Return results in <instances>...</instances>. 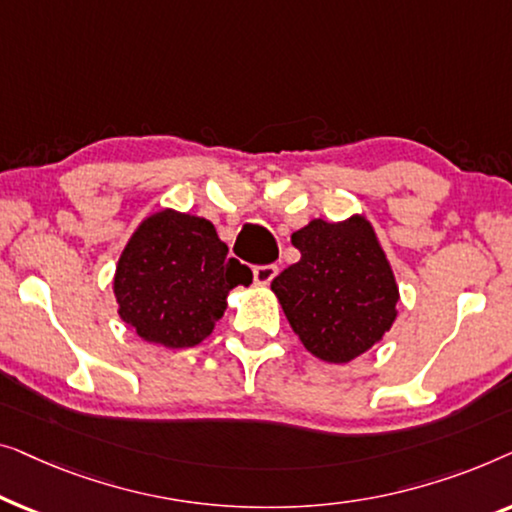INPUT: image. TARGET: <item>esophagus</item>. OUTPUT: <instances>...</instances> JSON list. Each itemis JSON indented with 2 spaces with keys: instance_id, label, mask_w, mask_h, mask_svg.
Segmentation results:
<instances>
[{
  "instance_id": "obj_1",
  "label": "esophagus",
  "mask_w": 512,
  "mask_h": 512,
  "mask_svg": "<svg viewBox=\"0 0 512 512\" xmlns=\"http://www.w3.org/2000/svg\"><path fill=\"white\" fill-rule=\"evenodd\" d=\"M253 276H255L257 285H269L271 280L278 276V266L276 264H259L253 269Z\"/></svg>"
}]
</instances>
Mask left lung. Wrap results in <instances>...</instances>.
Wrapping results in <instances>:
<instances>
[{
	"instance_id": "obj_1",
	"label": "left lung",
	"mask_w": 512,
	"mask_h": 512,
	"mask_svg": "<svg viewBox=\"0 0 512 512\" xmlns=\"http://www.w3.org/2000/svg\"><path fill=\"white\" fill-rule=\"evenodd\" d=\"M292 246L301 259L271 290L308 352L345 364L390 331L399 287L369 222L313 220L292 234Z\"/></svg>"
}]
</instances>
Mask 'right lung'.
<instances>
[{"label": "right lung", "instance_id": "obj_1", "mask_svg": "<svg viewBox=\"0 0 512 512\" xmlns=\"http://www.w3.org/2000/svg\"><path fill=\"white\" fill-rule=\"evenodd\" d=\"M227 253L204 218L171 208L150 215L115 269L120 318L164 348L201 343L225 313L229 290L253 283V271Z\"/></svg>", "mask_w": 512, "mask_h": 512}]
</instances>
